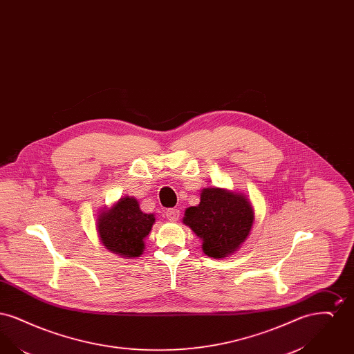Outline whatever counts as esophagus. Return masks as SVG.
Here are the masks:
<instances>
[{
	"instance_id": "34e87169",
	"label": "esophagus",
	"mask_w": 354,
	"mask_h": 354,
	"mask_svg": "<svg viewBox=\"0 0 354 354\" xmlns=\"http://www.w3.org/2000/svg\"><path fill=\"white\" fill-rule=\"evenodd\" d=\"M179 216H180V211L176 209V208H169V209L166 211V218L169 221H178Z\"/></svg>"
}]
</instances>
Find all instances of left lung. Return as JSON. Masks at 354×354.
Returning a JSON list of instances; mask_svg holds the SVG:
<instances>
[{"instance_id": "1", "label": "left lung", "mask_w": 354, "mask_h": 354, "mask_svg": "<svg viewBox=\"0 0 354 354\" xmlns=\"http://www.w3.org/2000/svg\"><path fill=\"white\" fill-rule=\"evenodd\" d=\"M254 214L244 194L203 188L201 203L185 212L183 223L202 239L203 252L214 259L237 251L251 232Z\"/></svg>"}]
</instances>
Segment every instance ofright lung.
<instances>
[{
    "label": "right lung",
    "mask_w": 354,
    "mask_h": 354,
    "mask_svg": "<svg viewBox=\"0 0 354 354\" xmlns=\"http://www.w3.org/2000/svg\"><path fill=\"white\" fill-rule=\"evenodd\" d=\"M155 216L145 214L135 198H120L111 208L103 209L97 219L102 244L126 259L139 257L145 251V237L150 234Z\"/></svg>",
    "instance_id": "right-lung-1"
}]
</instances>
